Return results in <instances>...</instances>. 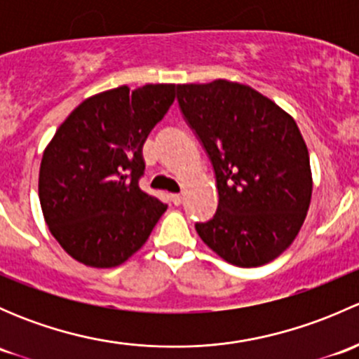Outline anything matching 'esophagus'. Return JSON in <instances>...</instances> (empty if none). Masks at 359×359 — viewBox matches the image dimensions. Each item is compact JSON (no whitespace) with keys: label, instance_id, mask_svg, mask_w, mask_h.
<instances>
[{"label":"esophagus","instance_id":"obj_1","mask_svg":"<svg viewBox=\"0 0 359 359\" xmlns=\"http://www.w3.org/2000/svg\"><path fill=\"white\" fill-rule=\"evenodd\" d=\"M170 200H172L173 205H180L184 198H182V194H172V196H170Z\"/></svg>","mask_w":359,"mask_h":359}]
</instances>
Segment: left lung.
<instances>
[{"label": "left lung", "instance_id": "8db88e82", "mask_svg": "<svg viewBox=\"0 0 359 359\" xmlns=\"http://www.w3.org/2000/svg\"><path fill=\"white\" fill-rule=\"evenodd\" d=\"M184 119L215 172V215L196 222L200 238L226 262L257 267L295 240L309 210V153L295 119L240 83L177 85Z\"/></svg>", "mask_w": 359, "mask_h": 359}]
</instances>
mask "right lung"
<instances>
[{
  "label": "right lung",
  "mask_w": 359,
  "mask_h": 359,
  "mask_svg": "<svg viewBox=\"0 0 359 359\" xmlns=\"http://www.w3.org/2000/svg\"><path fill=\"white\" fill-rule=\"evenodd\" d=\"M175 100V85L107 90L59 126L39 166L46 226L72 259L116 267L149 238L166 205L139 187L142 147Z\"/></svg>",
  "instance_id": "1"
}]
</instances>
